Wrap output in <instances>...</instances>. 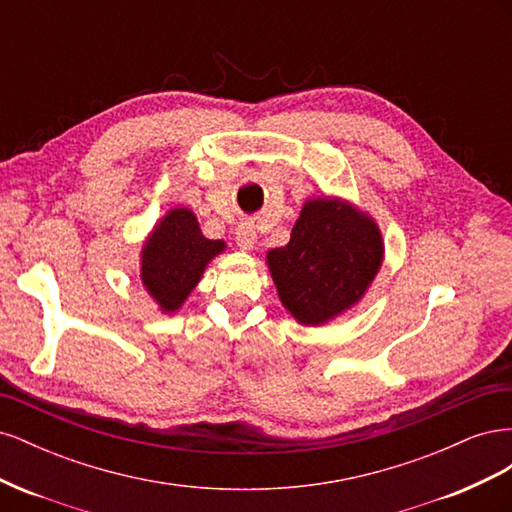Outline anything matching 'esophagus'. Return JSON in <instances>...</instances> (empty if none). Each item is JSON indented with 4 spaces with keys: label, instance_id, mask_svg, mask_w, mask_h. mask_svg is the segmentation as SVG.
<instances>
[{
    "label": "esophagus",
    "instance_id": "esophagus-1",
    "mask_svg": "<svg viewBox=\"0 0 512 512\" xmlns=\"http://www.w3.org/2000/svg\"><path fill=\"white\" fill-rule=\"evenodd\" d=\"M235 241H237V245L241 247V250H245V252H247V250H254V245H256V241H258L254 224H250V222L239 224V228H237V232H235Z\"/></svg>",
    "mask_w": 512,
    "mask_h": 512
}]
</instances>
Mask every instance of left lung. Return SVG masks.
<instances>
[{
  "label": "left lung",
  "instance_id": "left-lung-1",
  "mask_svg": "<svg viewBox=\"0 0 512 512\" xmlns=\"http://www.w3.org/2000/svg\"><path fill=\"white\" fill-rule=\"evenodd\" d=\"M382 260L384 241L371 215L327 196L307 200L290 241L267 254L280 301L312 327L359 303Z\"/></svg>",
  "mask_w": 512,
  "mask_h": 512
}]
</instances>
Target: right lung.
I'll return each instance as SVG.
<instances>
[{
  "mask_svg": "<svg viewBox=\"0 0 512 512\" xmlns=\"http://www.w3.org/2000/svg\"><path fill=\"white\" fill-rule=\"evenodd\" d=\"M224 241L200 232L190 209H170L153 226L141 252V282L164 314H173L190 297L209 262L224 252Z\"/></svg>",
  "mask_w": 512,
  "mask_h": 512,
  "instance_id": "obj_1",
  "label": "right lung"
}]
</instances>
